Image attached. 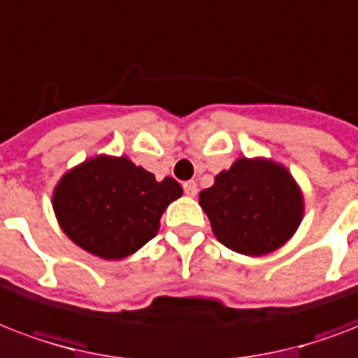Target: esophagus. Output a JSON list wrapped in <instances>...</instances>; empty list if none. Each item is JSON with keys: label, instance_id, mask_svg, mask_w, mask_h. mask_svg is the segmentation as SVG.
Here are the masks:
<instances>
[{"label": "esophagus", "instance_id": "34e87169", "mask_svg": "<svg viewBox=\"0 0 358 358\" xmlns=\"http://www.w3.org/2000/svg\"><path fill=\"white\" fill-rule=\"evenodd\" d=\"M184 193L187 197H195L197 195V184L189 180V182H184Z\"/></svg>", "mask_w": 358, "mask_h": 358}]
</instances>
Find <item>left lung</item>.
I'll return each instance as SVG.
<instances>
[{
  "label": "left lung",
  "mask_w": 358,
  "mask_h": 358,
  "mask_svg": "<svg viewBox=\"0 0 358 358\" xmlns=\"http://www.w3.org/2000/svg\"><path fill=\"white\" fill-rule=\"evenodd\" d=\"M215 238L244 255H266L299 229L304 199L287 169L274 161L240 157L214 185L199 193Z\"/></svg>",
  "instance_id": "8db88e82"
}]
</instances>
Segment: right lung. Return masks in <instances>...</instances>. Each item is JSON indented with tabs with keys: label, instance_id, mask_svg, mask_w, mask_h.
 I'll return each mask as SVG.
<instances>
[{
	"label": "right lung",
	"instance_id": "obj_1",
	"mask_svg": "<svg viewBox=\"0 0 358 358\" xmlns=\"http://www.w3.org/2000/svg\"><path fill=\"white\" fill-rule=\"evenodd\" d=\"M182 197L174 178L157 182L127 157L97 155L65 173L52 206L76 245L101 259H124L159 231L169 204Z\"/></svg>",
	"mask_w": 358,
	"mask_h": 358
}]
</instances>
